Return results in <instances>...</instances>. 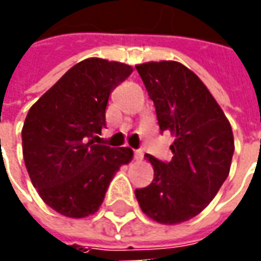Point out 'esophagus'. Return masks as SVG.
<instances>
[{
	"label": "esophagus",
	"mask_w": 261,
	"mask_h": 261,
	"mask_svg": "<svg viewBox=\"0 0 261 261\" xmlns=\"http://www.w3.org/2000/svg\"><path fill=\"white\" fill-rule=\"evenodd\" d=\"M143 158H144V154H143L141 150H136V151H134V159H136V160H143Z\"/></svg>",
	"instance_id": "esophagus-1"
}]
</instances>
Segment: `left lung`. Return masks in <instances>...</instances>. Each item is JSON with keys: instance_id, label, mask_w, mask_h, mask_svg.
Masks as SVG:
<instances>
[{"instance_id": "1", "label": "left lung", "mask_w": 261, "mask_h": 261, "mask_svg": "<svg viewBox=\"0 0 261 261\" xmlns=\"http://www.w3.org/2000/svg\"><path fill=\"white\" fill-rule=\"evenodd\" d=\"M156 107L159 127L175 141L173 158L146 159L153 182L136 189L141 211L156 222L175 225L202 212L229 173L234 136L229 121L203 82L173 60L136 66Z\"/></svg>"}]
</instances>
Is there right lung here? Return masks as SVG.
Here are the masks:
<instances>
[{
	"label": "right lung",
	"instance_id": "obj_1",
	"mask_svg": "<svg viewBox=\"0 0 261 261\" xmlns=\"http://www.w3.org/2000/svg\"><path fill=\"white\" fill-rule=\"evenodd\" d=\"M131 72L121 62L85 59L25 117L21 139L29 176L44 203L65 217L85 218L98 211L114 175L133 159L130 147L95 144L105 127L110 94Z\"/></svg>",
	"mask_w": 261,
	"mask_h": 261
}]
</instances>
